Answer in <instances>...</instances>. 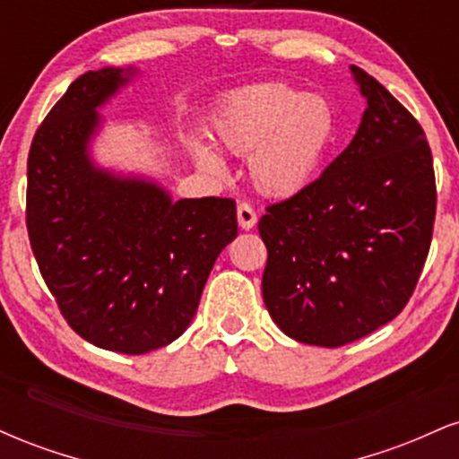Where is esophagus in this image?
I'll use <instances>...</instances> for the list:
<instances>
[{"mask_svg":"<svg viewBox=\"0 0 459 459\" xmlns=\"http://www.w3.org/2000/svg\"><path fill=\"white\" fill-rule=\"evenodd\" d=\"M237 222L244 230H250L252 226L256 224V213L255 209H252V204L247 203H239L237 204Z\"/></svg>","mask_w":459,"mask_h":459,"instance_id":"1","label":"esophagus"}]
</instances>
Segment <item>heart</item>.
<instances>
[{
	"label": "heart",
	"mask_w": 459,
	"mask_h": 459,
	"mask_svg": "<svg viewBox=\"0 0 459 459\" xmlns=\"http://www.w3.org/2000/svg\"><path fill=\"white\" fill-rule=\"evenodd\" d=\"M218 144L247 157L252 187L267 198H289L319 175L336 134L332 105L287 83H261L235 92L213 118ZM194 160L215 177L226 163L212 144L194 142Z\"/></svg>",
	"instance_id": "b5f03b06"
}]
</instances>
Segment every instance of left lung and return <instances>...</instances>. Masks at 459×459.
Masks as SVG:
<instances>
[{
    "label": "left lung",
    "instance_id": "obj_1",
    "mask_svg": "<svg viewBox=\"0 0 459 459\" xmlns=\"http://www.w3.org/2000/svg\"><path fill=\"white\" fill-rule=\"evenodd\" d=\"M367 108L350 146L259 220L263 302L284 334L341 347L402 313L428 259L436 218L420 125L377 79L350 66Z\"/></svg>",
    "mask_w": 459,
    "mask_h": 459
}]
</instances>
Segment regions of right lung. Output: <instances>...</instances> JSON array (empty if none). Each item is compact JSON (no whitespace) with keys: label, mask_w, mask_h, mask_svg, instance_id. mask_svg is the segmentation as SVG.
<instances>
[{"label":"right lung","mask_w":459,"mask_h":459,"mask_svg":"<svg viewBox=\"0 0 459 459\" xmlns=\"http://www.w3.org/2000/svg\"><path fill=\"white\" fill-rule=\"evenodd\" d=\"M138 75L105 66L75 79L28 157V233L40 273L68 325L118 354L178 339L237 237L230 198L172 200L152 177L94 160L101 109Z\"/></svg>","instance_id":"1"}]
</instances>
